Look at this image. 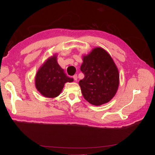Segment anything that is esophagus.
I'll list each match as a JSON object with an SVG mask.
<instances>
[{"instance_id":"1","label":"esophagus","mask_w":155,"mask_h":155,"mask_svg":"<svg viewBox=\"0 0 155 155\" xmlns=\"http://www.w3.org/2000/svg\"><path fill=\"white\" fill-rule=\"evenodd\" d=\"M73 78H74V79L76 81H77V80H78V76H77V74H75L74 76H73Z\"/></svg>"}]
</instances>
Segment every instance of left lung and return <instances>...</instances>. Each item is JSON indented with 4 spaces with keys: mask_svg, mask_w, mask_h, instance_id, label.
<instances>
[{
    "mask_svg": "<svg viewBox=\"0 0 155 155\" xmlns=\"http://www.w3.org/2000/svg\"><path fill=\"white\" fill-rule=\"evenodd\" d=\"M81 71L85 77L79 81L84 98L91 104L101 105L116 95L120 84V74L113 59L101 47L93 48L83 56Z\"/></svg>",
    "mask_w": 155,
    "mask_h": 155,
    "instance_id": "8db88e82",
    "label": "left lung"
}]
</instances>
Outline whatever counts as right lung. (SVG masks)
<instances>
[{
	"instance_id": "obj_1",
	"label": "right lung",
	"mask_w": 155,
	"mask_h": 155,
	"mask_svg": "<svg viewBox=\"0 0 155 155\" xmlns=\"http://www.w3.org/2000/svg\"><path fill=\"white\" fill-rule=\"evenodd\" d=\"M55 54L46 59L37 70L35 85L41 95L48 98L58 97L62 92L64 84L74 81L68 77L59 66Z\"/></svg>"
}]
</instances>
